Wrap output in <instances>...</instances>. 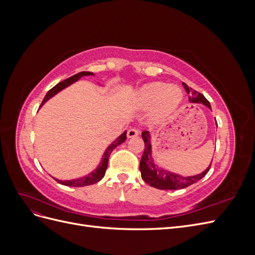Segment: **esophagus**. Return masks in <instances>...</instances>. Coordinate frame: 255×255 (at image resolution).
Masks as SVG:
<instances>
[{"label": "esophagus", "instance_id": "obj_1", "mask_svg": "<svg viewBox=\"0 0 255 255\" xmlns=\"http://www.w3.org/2000/svg\"><path fill=\"white\" fill-rule=\"evenodd\" d=\"M138 135H139V130H138L135 128H129L128 130V138H133V137H136Z\"/></svg>", "mask_w": 255, "mask_h": 255}]
</instances>
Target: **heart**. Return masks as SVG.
Listing matches in <instances>:
<instances>
[{
	"label": "heart",
	"instance_id": "b5f03b06",
	"mask_svg": "<svg viewBox=\"0 0 255 255\" xmlns=\"http://www.w3.org/2000/svg\"><path fill=\"white\" fill-rule=\"evenodd\" d=\"M183 100L180 87L168 86L165 83L152 82L138 88L130 98V103L139 111H151V118L159 122L172 114Z\"/></svg>",
	"mask_w": 255,
	"mask_h": 255
}]
</instances>
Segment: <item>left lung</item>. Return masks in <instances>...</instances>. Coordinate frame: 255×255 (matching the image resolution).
<instances>
[{
  "instance_id": "8db88e82",
  "label": "left lung",
  "mask_w": 255,
  "mask_h": 255,
  "mask_svg": "<svg viewBox=\"0 0 255 255\" xmlns=\"http://www.w3.org/2000/svg\"><path fill=\"white\" fill-rule=\"evenodd\" d=\"M183 86L188 94L190 92L191 97H189L190 103H197V104H203L208 109L212 110L210 102L207 101L205 97L201 94H199L196 90H192L189 88L186 84L183 83ZM217 125V122H216ZM142 139L144 141V151L142 154V157L140 159V166L139 170L141 172L142 180L149 184L150 186L155 187L157 189L163 190H176V189H183L190 186L191 184L201 180L203 176L208 172L211 168V165L208 166L205 170L201 173L191 175V176H183L181 174H177L174 172H170L166 170V169L159 167L155 164L153 157H152V144H151V135L149 130H143L141 133Z\"/></svg>"
}]
</instances>
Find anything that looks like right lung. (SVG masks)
Returning a JSON list of instances; mask_svg holds the SVG:
<instances>
[{
    "mask_svg": "<svg viewBox=\"0 0 255 255\" xmlns=\"http://www.w3.org/2000/svg\"><path fill=\"white\" fill-rule=\"evenodd\" d=\"M89 75H95L92 72H88V71H83V72H80L78 74H75L73 76H71V78H69L63 82L58 83L57 85H55L52 89H50L47 95H45L43 101L41 103V106L48 101V100H50L52 97H54L55 95H57L59 91H61L63 89L67 88L68 86H70V85H72L73 83L78 82L81 78H83V76H89ZM40 106V107H41ZM127 139V130H125L117 139H115L109 146H107V149L105 150L104 154L102 155V158H101V161H100L98 167L95 169L94 171L90 172L89 174L85 175V176H82V177H78V179H73V180H67V181H61V180H58V179H55L54 177V180H56L59 184L61 185H65V186H73V187H83V186H87V185H91V184H95L99 181H101L103 179V176L105 175V171L107 169V165H109V158H110V155L111 153L113 152V150L115 148H117V146L119 144H121L122 142H125Z\"/></svg>",
    "mask_w": 255,
    "mask_h": 255,
    "instance_id": "right-lung-1",
    "label": "right lung"
}]
</instances>
